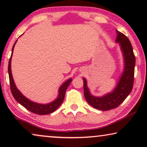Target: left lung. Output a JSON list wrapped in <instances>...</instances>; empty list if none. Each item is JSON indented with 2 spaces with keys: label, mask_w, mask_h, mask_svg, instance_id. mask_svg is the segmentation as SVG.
<instances>
[{
  "label": "left lung",
  "mask_w": 147,
  "mask_h": 147,
  "mask_svg": "<svg viewBox=\"0 0 147 147\" xmlns=\"http://www.w3.org/2000/svg\"><path fill=\"white\" fill-rule=\"evenodd\" d=\"M116 42L120 43L124 56L125 68L117 86L112 93L103 97H95L92 96L87 87L86 80H84V97L88 103L98 110H110L117 108L127 98L133 88L134 78L135 55L131 43L128 37L121 32L116 30Z\"/></svg>",
  "instance_id": "obj_1"
}]
</instances>
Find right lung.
I'll use <instances>...</instances> for the list:
<instances>
[{
  "label": "right lung",
  "instance_id": "1",
  "mask_svg": "<svg viewBox=\"0 0 147 147\" xmlns=\"http://www.w3.org/2000/svg\"><path fill=\"white\" fill-rule=\"evenodd\" d=\"M15 43L14 44L13 49H12V54L11 57H10L9 62V67H8V71H9V82H10V87H11V91L13 94V97L16 100V101L19 102L20 104H21L23 107H25L26 109L29 110L30 112L33 113L39 114V115H45V114H51L54 111H55L57 109V108L61 105L63 102L64 98H65V92L67 89V87L69 86L70 83L72 81L71 79H69L67 80L65 83L62 84L61 87L59 90V96L57 99L55 101H53L51 103L48 104H39L35 102L30 101L27 98H25L21 92H20L16 87L15 82H14L13 76L11 73V58L12 55H13V49L15 47Z\"/></svg>",
  "mask_w": 147,
  "mask_h": 147
}]
</instances>
